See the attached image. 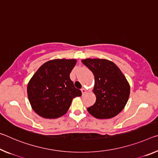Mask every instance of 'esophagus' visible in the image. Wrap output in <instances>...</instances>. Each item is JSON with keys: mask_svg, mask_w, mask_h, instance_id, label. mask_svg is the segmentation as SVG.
Masks as SVG:
<instances>
[{"mask_svg": "<svg viewBox=\"0 0 158 158\" xmlns=\"http://www.w3.org/2000/svg\"><path fill=\"white\" fill-rule=\"evenodd\" d=\"M81 92H82V94H86V93L87 92V91H86V89H84V88H82V89H81Z\"/></svg>", "mask_w": 158, "mask_h": 158, "instance_id": "esophagus-1", "label": "esophagus"}]
</instances>
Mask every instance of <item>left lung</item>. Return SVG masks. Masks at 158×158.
<instances>
[{
	"instance_id": "left-lung-1",
	"label": "left lung",
	"mask_w": 158,
	"mask_h": 158,
	"mask_svg": "<svg viewBox=\"0 0 158 158\" xmlns=\"http://www.w3.org/2000/svg\"><path fill=\"white\" fill-rule=\"evenodd\" d=\"M95 77L94 93L96 101L87 110L98 119H110L118 114L128 101L130 86L119 67L105 59L81 60Z\"/></svg>"
}]
</instances>
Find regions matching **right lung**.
<instances>
[{
    "label": "right lung",
    "mask_w": 158,
    "mask_h": 158,
    "mask_svg": "<svg viewBox=\"0 0 158 158\" xmlns=\"http://www.w3.org/2000/svg\"><path fill=\"white\" fill-rule=\"evenodd\" d=\"M77 63L75 59H56L45 62L27 85V95L32 109L39 116L56 119L68 110L72 99L81 96L69 74Z\"/></svg>",
    "instance_id": "right-lung-1"
}]
</instances>
